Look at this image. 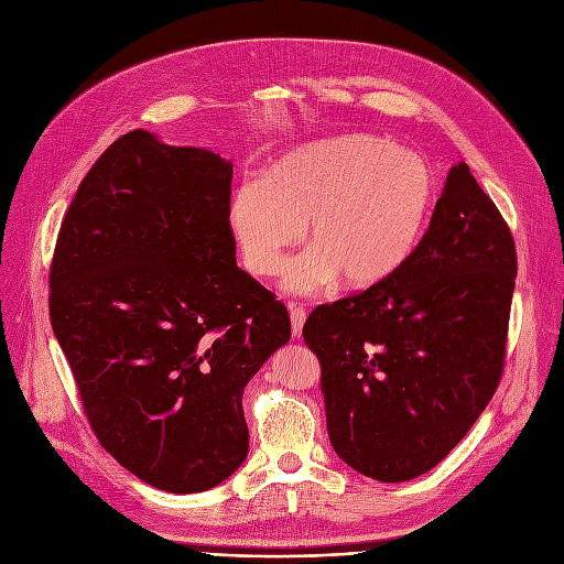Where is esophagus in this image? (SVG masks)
Returning a JSON list of instances; mask_svg holds the SVG:
<instances>
[{
    "instance_id": "1",
    "label": "esophagus",
    "mask_w": 564,
    "mask_h": 564,
    "mask_svg": "<svg viewBox=\"0 0 564 564\" xmlns=\"http://www.w3.org/2000/svg\"><path fill=\"white\" fill-rule=\"evenodd\" d=\"M290 308V322H292V336H302L304 322H306V311L297 304H288Z\"/></svg>"
}]
</instances>
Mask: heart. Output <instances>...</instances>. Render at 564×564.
<instances>
[{"mask_svg":"<svg viewBox=\"0 0 564 564\" xmlns=\"http://www.w3.org/2000/svg\"><path fill=\"white\" fill-rule=\"evenodd\" d=\"M434 205L427 162L370 134L294 148L264 175L235 189L228 221L256 276H279L288 251H311L288 288L313 292L338 281L366 292L391 281L419 249Z\"/></svg>","mask_w":564,"mask_h":564,"instance_id":"obj_1","label":"heart"}]
</instances>
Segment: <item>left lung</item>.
<instances>
[{"mask_svg":"<svg viewBox=\"0 0 564 564\" xmlns=\"http://www.w3.org/2000/svg\"><path fill=\"white\" fill-rule=\"evenodd\" d=\"M514 279L510 226L462 162L402 272L304 324L345 464L404 482L457 446L500 383Z\"/></svg>","mask_w":564,"mask_h":564,"instance_id":"obj_1","label":"left lung"}]
</instances>
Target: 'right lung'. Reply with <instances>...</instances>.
Returning <instances> with one entry per match:
<instances>
[{
    "mask_svg": "<svg viewBox=\"0 0 564 564\" xmlns=\"http://www.w3.org/2000/svg\"><path fill=\"white\" fill-rule=\"evenodd\" d=\"M232 164L134 130L88 169L50 264V322L100 446L196 494L249 453L242 393L290 340L288 308L235 262Z\"/></svg>",
    "mask_w": 564,
    "mask_h": 564,
    "instance_id": "1",
    "label": "right lung"
}]
</instances>
